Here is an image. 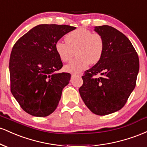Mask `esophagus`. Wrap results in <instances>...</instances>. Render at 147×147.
<instances>
[{"label":"esophagus","mask_w":147,"mask_h":147,"mask_svg":"<svg viewBox=\"0 0 147 147\" xmlns=\"http://www.w3.org/2000/svg\"><path fill=\"white\" fill-rule=\"evenodd\" d=\"M75 76L79 77V76H80V75H79V74H77V73H72V77H75Z\"/></svg>","instance_id":"obj_1"}]
</instances>
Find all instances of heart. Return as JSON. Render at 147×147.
<instances>
[{"instance_id":"heart-1","label":"heart","mask_w":147,"mask_h":147,"mask_svg":"<svg viewBox=\"0 0 147 147\" xmlns=\"http://www.w3.org/2000/svg\"><path fill=\"white\" fill-rule=\"evenodd\" d=\"M65 42L57 41L55 48L60 60L68 62L72 58L76 50L75 60L67 64L64 69L66 72L79 73L95 64L102 59L104 51V41L98 33H93L86 28H81L67 34Z\"/></svg>"}]
</instances>
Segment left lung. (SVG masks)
Here are the masks:
<instances>
[{
    "instance_id": "left-lung-1",
    "label": "left lung",
    "mask_w": 147,
    "mask_h": 147,
    "mask_svg": "<svg viewBox=\"0 0 147 147\" xmlns=\"http://www.w3.org/2000/svg\"><path fill=\"white\" fill-rule=\"evenodd\" d=\"M104 41L102 59L82 76L81 97L93 113L106 115L120 110L136 85L140 63L132 43L109 25L95 27ZM99 74L100 77L96 78Z\"/></svg>"
}]
</instances>
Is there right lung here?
I'll list each match as a JSON object with an SVG mask.
<instances>
[{
    "mask_svg": "<svg viewBox=\"0 0 147 147\" xmlns=\"http://www.w3.org/2000/svg\"><path fill=\"white\" fill-rule=\"evenodd\" d=\"M75 28L67 25H38L13 46L9 63L10 89L28 114L46 117L57 109L71 75L55 72L63 67V63L55 45Z\"/></svg>",
    "mask_w": 147,
    "mask_h": 147,
    "instance_id": "obj_1",
    "label": "right lung"
}]
</instances>
